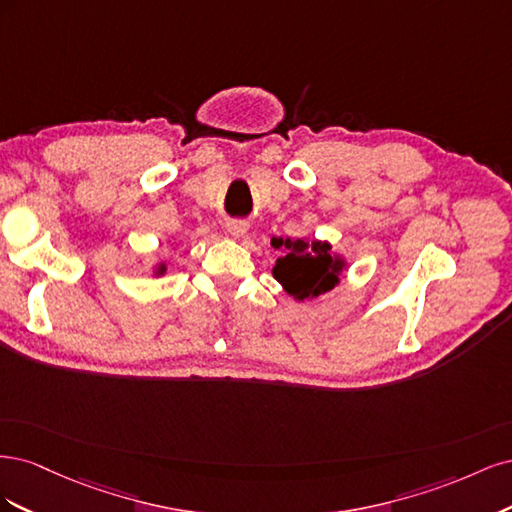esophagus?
Masks as SVG:
<instances>
[{
    "label": "esophagus",
    "instance_id": "34e87169",
    "mask_svg": "<svg viewBox=\"0 0 512 512\" xmlns=\"http://www.w3.org/2000/svg\"><path fill=\"white\" fill-rule=\"evenodd\" d=\"M226 230H228V235H232V237H241L243 232L247 230V224L241 222V220H230L226 224Z\"/></svg>",
    "mask_w": 512,
    "mask_h": 512
}]
</instances>
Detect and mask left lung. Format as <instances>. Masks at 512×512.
Returning a JSON list of instances; mask_svg holds the SVG:
<instances>
[{
	"label": "left lung",
	"instance_id": "1",
	"mask_svg": "<svg viewBox=\"0 0 512 512\" xmlns=\"http://www.w3.org/2000/svg\"><path fill=\"white\" fill-rule=\"evenodd\" d=\"M275 250H284L275 260L273 275L294 299H309L329 292L339 282L342 260L333 258L329 243H305L303 239H273Z\"/></svg>",
	"mask_w": 512,
	"mask_h": 512
}]
</instances>
